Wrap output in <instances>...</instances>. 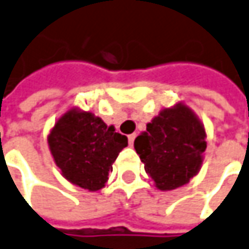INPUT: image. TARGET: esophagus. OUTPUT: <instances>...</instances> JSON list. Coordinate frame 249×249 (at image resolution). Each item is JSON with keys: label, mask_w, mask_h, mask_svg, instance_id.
<instances>
[{"label": "esophagus", "mask_w": 249, "mask_h": 249, "mask_svg": "<svg viewBox=\"0 0 249 249\" xmlns=\"http://www.w3.org/2000/svg\"><path fill=\"white\" fill-rule=\"evenodd\" d=\"M136 134H130V136H128V144L130 145H133L134 144V140H136Z\"/></svg>", "instance_id": "esophagus-1"}]
</instances>
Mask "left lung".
<instances>
[{
	"mask_svg": "<svg viewBox=\"0 0 249 249\" xmlns=\"http://www.w3.org/2000/svg\"><path fill=\"white\" fill-rule=\"evenodd\" d=\"M206 130L191 108L177 104L161 109L137 137L134 148L160 191H173L191 181L203 163Z\"/></svg>",
	"mask_w": 249,
	"mask_h": 249,
	"instance_id": "1",
	"label": "left lung"
}]
</instances>
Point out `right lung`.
<instances>
[{
	"label": "right lung",
	"mask_w": 249,
	"mask_h": 249,
	"mask_svg": "<svg viewBox=\"0 0 249 249\" xmlns=\"http://www.w3.org/2000/svg\"><path fill=\"white\" fill-rule=\"evenodd\" d=\"M48 144L67 181L96 192L105 186L112 163L127 146V137L91 112L74 108L54 123Z\"/></svg>",
	"instance_id": "add662e5"
}]
</instances>
